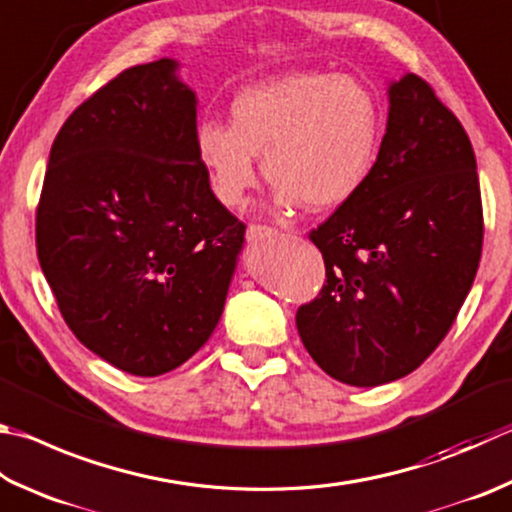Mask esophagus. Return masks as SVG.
Segmentation results:
<instances>
[{
	"label": "esophagus",
	"instance_id": "obj_1",
	"mask_svg": "<svg viewBox=\"0 0 512 512\" xmlns=\"http://www.w3.org/2000/svg\"><path fill=\"white\" fill-rule=\"evenodd\" d=\"M275 228L273 226H266V224H250L248 226V230H246V237H248V241H262V239H266V237H271V235H275Z\"/></svg>",
	"mask_w": 512,
	"mask_h": 512
}]
</instances>
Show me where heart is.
<instances>
[{"mask_svg": "<svg viewBox=\"0 0 512 512\" xmlns=\"http://www.w3.org/2000/svg\"><path fill=\"white\" fill-rule=\"evenodd\" d=\"M228 111V125L203 118L194 129L197 159L228 208H239L255 185V156L277 185L282 210L345 206L376 167L380 107L365 82L351 76L288 73L241 89Z\"/></svg>", "mask_w": 512, "mask_h": 512, "instance_id": "obj_1", "label": "heart"}]
</instances>
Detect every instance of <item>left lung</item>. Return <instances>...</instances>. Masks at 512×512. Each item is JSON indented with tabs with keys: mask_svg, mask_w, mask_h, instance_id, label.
I'll return each mask as SVG.
<instances>
[{
	"mask_svg": "<svg viewBox=\"0 0 512 512\" xmlns=\"http://www.w3.org/2000/svg\"><path fill=\"white\" fill-rule=\"evenodd\" d=\"M309 239L327 271L295 315L311 358L353 387L421 367L457 320L483 246L472 143L423 78L389 87L374 172Z\"/></svg>",
	"mask_w": 512,
	"mask_h": 512,
	"instance_id": "1",
	"label": "left lung"
}]
</instances>
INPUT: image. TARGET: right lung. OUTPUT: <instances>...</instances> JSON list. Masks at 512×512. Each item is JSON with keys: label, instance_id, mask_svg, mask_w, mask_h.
Listing matches in <instances>:
<instances>
[{"label": "right lung", "instance_id": "1", "mask_svg": "<svg viewBox=\"0 0 512 512\" xmlns=\"http://www.w3.org/2000/svg\"><path fill=\"white\" fill-rule=\"evenodd\" d=\"M174 60L129 67L64 120L35 246L67 327L132 376H161L215 331L246 224L194 152L197 98Z\"/></svg>", "mask_w": 512, "mask_h": 512}]
</instances>
